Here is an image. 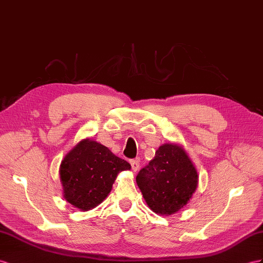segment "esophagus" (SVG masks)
<instances>
[{
	"label": "esophagus",
	"instance_id": "34e87169",
	"mask_svg": "<svg viewBox=\"0 0 263 263\" xmlns=\"http://www.w3.org/2000/svg\"><path fill=\"white\" fill-rule=\"evenodd\" d=\"M130 164L133 171H138V169L140 167V163H139V160H131L130 161Z\"/></svg>",
	"mask_w": 263,
	"mask_h": 263
}]
</instances>
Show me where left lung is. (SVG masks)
I'll list each match as a JSON object with an SVG mask.
<instances>
[{
  "label": "left lung",
  "mask_w": 263,
  "mask_h": 263,
  "mask_svg": "<svg viewBox=\"0 0 263 263\" xmlns=\"http://www.w3.org/2000/svg\"><path fill=\"white\" fill-rule=\"evenodd\" d=\"M137 183L153 212L170 215L191 199L198 186V173L182 147L165 143L140 170Z\"/></svg>",
  "instance_id": "1"
}]
</instances>
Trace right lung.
Listing matches in <instances>:
<instances>
[{
	"label": "right lung",
	"mask_w": 263,
	"mask_h": 263,
	"mask_svg": "<svg viewBox=\"0 0 263 263\" xmlns=\"http://www.w3.org/2000/svg\"><path fill=\"white\" fill-rule=\"evenodd\" d=\"M131 165L101 143L82 140L60 166L65 200L82 211L100 204L110 193L118 173Z\"/></svg>",
	"instance_id": "add662e5"
}]
</instances>
